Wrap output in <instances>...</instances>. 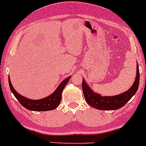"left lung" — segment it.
<instances>
[{
	"mask_svg": "<svg viewBox=\"0 0 146 146\" xmlns=\"http://www.w3.org/2000/svg\"><path fill=\"white\" fill-rule=\"evenodd\" d=\"M136 80L131 88L125 93L115 96H101L100 94L94 93L90 89L83 79L82 90L87 103L93 108L102 110H117L123 107L133 97L137 91L140 80L139 65L137 64Z\"/></svg>",
	"mask_w": 146,
	"mask_h": 146,
	"instance_id": "obj_1",
	"label": "left lung"
}]
</instances>
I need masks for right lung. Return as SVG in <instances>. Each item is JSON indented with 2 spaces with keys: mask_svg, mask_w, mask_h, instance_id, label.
Wrapping results in <instances>:
<instances>
[{
  "mask_svg": "<svg viewBox=\"0 0 146 146\" xmlns=\"http://www.w3.org/2000/svg\"><path fill=\"white\" fill-rule=\"evenodd\" d=\"M70 77L67 78L65 80L59 85V86L57 88L55 92L50 96L45 98L40 99V100H31L27 98H25L24 96L19 95V94L14 89L13 85L10 83V78L8 76V82L10 88L11 90L12 93L14 94L16 98L17 99L18 101L20 103V104L22 106L25 107L27 110L32 111H48V110H52L55 109L61 101L62 98V92L64 89V86L66 84L68 83Z\"/></svg>",
  "mask_w": 146,
  "mask_h": 146,
  "instance_id": "add662e5",
  "label": "right lung"
}]
</instances>
